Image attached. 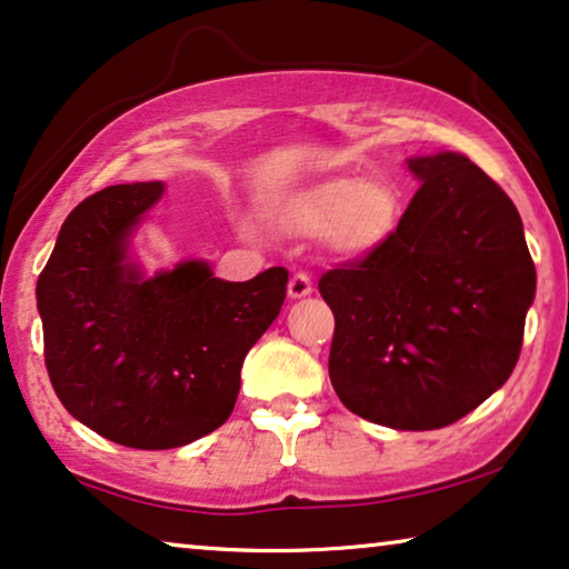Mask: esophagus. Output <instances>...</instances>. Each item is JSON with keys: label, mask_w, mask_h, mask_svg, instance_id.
<instances>
[{"label": "esophagus", "mask_w": 569, "mask_h": 569, "mask_svg": "<svg viewBox=\"0 0 569 569\" xmlns=\"http://www.w3.org/2000/svg\"><path fill=\"white\" fill-rule=\"evenodd\" d=\"M311 276L299 270V273H293L291 281H288V296H291V299H303V296L311 293Z\"/></svg>", "instance_id": "34e87169"}]
</instances>
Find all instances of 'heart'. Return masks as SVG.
Listing matches in <instances>:
<instances>
[{
    "label": "heart",
    "instance_id": "b5f03b06",
    "mask_svg": "<svg viewBox=\"0 0 569 569\" xmlns=\"http://www.w3.org/2000/svg\"><path fill=\"white\" fill-rule=\"evenodd\" d=\"M398 193L391 183L360 178H329L286 201L278 222L286 232L313 237L329 234L339 250L362 252L393 230Z\"/></svg>",
    "mask_w": 569,
    "mask_h": 569
}]
</instances>
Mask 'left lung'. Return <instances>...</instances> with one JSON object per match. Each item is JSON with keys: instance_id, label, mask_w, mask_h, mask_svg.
<instances>
[{"instance_id": "obj_1", "label": "left lung", "mask_w": 569, "mask_h": 569, "mask_svg": "<svg viewBox=\"0 0 569 569\" xmlns=\"http://www.w3.org/2000/svg\"><path fill=\"white\" fill-rule=\"evenodd\" d=\"M396 230L319 278L335 313L329 378L347 409L401 431L468 417L519 362L537 270L519 211L455 152L413 158Z\"/></svg>"}]
</instances>
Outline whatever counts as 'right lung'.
I'll use <instances>...</instances> for the list:
<instances>
[{
    "label": "right lung",
    "instance_id": "obj_1",
    "mask_svg": "<svg viewBox=\"0 0 569 569\" xmlns=\"http://www.w3.org/2000/svg\"><path fill=\"white\" fill-rule=\"evenodd\" d=\"M163 183H120L66 217L38 278L42 355L73 419L134 449L189 445L230 419L244 355L273 325L288 270L219 281L207 262L142 278L127 234Z\"/></svg>",
    "mask_w": 569,
    "mask_h": 569
}]
</instances>
